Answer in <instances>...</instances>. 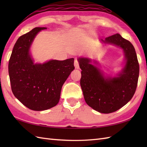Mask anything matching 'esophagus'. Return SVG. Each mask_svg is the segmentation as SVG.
<instances>
[{"mask_svg":"<svg viewBox=\"0 0 147 147\" xmlns=\"http://www.w3.org/2000/svg\"><path fill=\"white\" fill-rule=\"evenodd\" d=\"M74 64V67H75L76 69H79L80 64H79V62H78V61L77 60V59H75Z\"/></svg>","mask_w":147,"mask_h":147,"instance_id":"1","label":"esophagus"}]
</instances>
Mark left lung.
Instances as JSON below:
<instances>
[{
  "mask_svg": "<svg viewBox=\"0 0 147 147\" xmlns=\"http://www.w3.org/2000/svg\"><path fill=\"white\" fill-rule=\"evenodd\" d=\"M101 40L123 49L125 66L118 76L106 78L99 69L90 64L91 60L79 58L82 70L80 85L85 100L90 107L100 113L109 114L119 110L132 98L138 84L140 67L132 43L119 34Z\"/></svg>",
  "mask_w": 147,
  "mask_h": 147,
  "instance_id": "obj_1",
  "label": "left lung"
}]
</instances>
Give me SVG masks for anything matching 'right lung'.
I'll list each match as a JSON object with an SVG mask.
<instances>
[{
  "mask_svg": "<svg viewBox=\"0 0 147 147\" xmlns=\"http://www.w3.org/2000/svg\"><path fill=\"white\" fill-rule=\"evenodd\" d=\"M46 28L36 27L21 36L12 49L8 65L14 95L26 107L36 111L58 104L62 86L74 69L73 58L33 63L30 46L37 33Z\"/></svg>",
  "mask_w": 147,
  "mask_h": 147,
  "instance_id": "1",
  "label": "right lung"
}]
</instances>
